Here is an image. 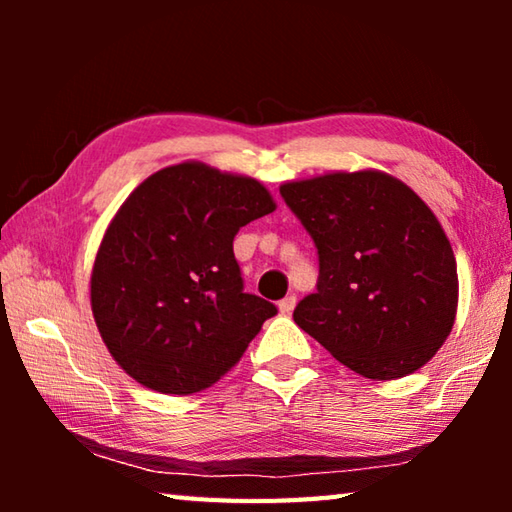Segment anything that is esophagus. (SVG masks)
Instances as JSON below:
<instances>
[{
	"label": "esophagus",
	"mask_w": 512,
	"mask_h": 512,
	"mask_svg": "<svg viewBox=\"0 0 512 512\" xmlns=\"http://www.w3.org/2000/svg\"><path fill=\"white\" fill-rule=\"evenodd\" d=\"M277 307H280V314L289 316L291 311H293V307H296V296H287V298H282L280 302H277Z\"/></svg>",
	"instance_id": "1"
}]
</instances>
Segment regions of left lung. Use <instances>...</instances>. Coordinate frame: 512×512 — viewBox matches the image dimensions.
<instances>
[{"instance_id": "obj_1", "label": "left lung", "mask_w": 512, "mask_h": 512, "mask_svg": "<svg viewBox=\"0 0 512 512\" xmlns=\"http://www.w3.org/2000/svg\"><path fill=\"white\" fill-rule=\"evenodd\" d=\"M318 250L316 293L293 320L368 379L422 368L452 332L454 250L422 198L381 171L327 173L280 187Z\"/></svg>"}]
</instances>
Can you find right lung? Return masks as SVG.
Wrapping results in <instances>:
<instances>
[{
  "instance_id": "add662e5",
  "label": "right lung",
  "mask_w": 512,
  "mask_h": 512,
  "mask_svg": "<svg viewBox=\"0 0 512 512\" xmlns=\"http://www.w3.org/2000/svg\"><path fill=\"white\" fill-rule=\"evenodd\" d=\"M262 183L183 162L119 207L94 259L90 298L103 343L142 386L189 395L246 352L273 302L244 291L239 228L271 214Z\"/></svg>"
}]
</instances>
